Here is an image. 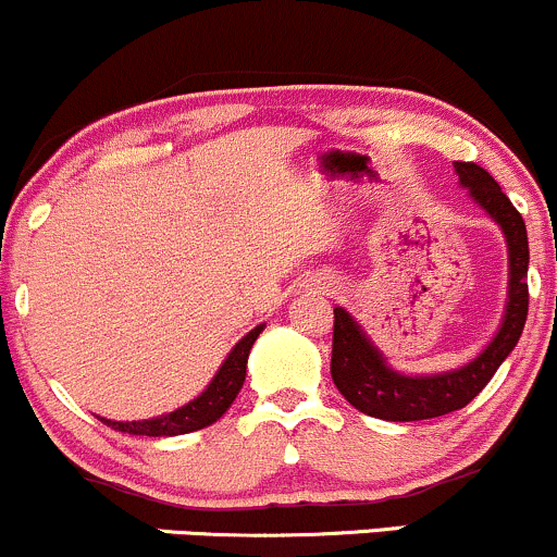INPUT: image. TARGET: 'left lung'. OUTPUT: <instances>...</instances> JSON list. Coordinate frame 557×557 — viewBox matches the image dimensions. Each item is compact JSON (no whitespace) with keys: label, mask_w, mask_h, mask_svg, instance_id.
I'll use <instances>...</instances> for the list:
<instances>
[{"label":"left lung","mask_w":557,"mask_h":557,"mask_svg":"<svg viewBox=\"0 0 557 557\" xmlns=\"http://www.w3.org/2000/svg\"><path fill=\"white\" fill-rule=\"evenodd\" d=\"M459 183L470 190L475 205L505 233L510 255V286L499 332L478 358L444 374L406 376L387 367L363 329L348 310L334 308L332 380L337 391L363 414L387 422H414L444 417L468 406L488 385L523 332L529 315V236L525 223L512 201L502 194L499 183L472 161H454Z\"/></svg>","instance_id":"left-lung-1"}]
</instances>
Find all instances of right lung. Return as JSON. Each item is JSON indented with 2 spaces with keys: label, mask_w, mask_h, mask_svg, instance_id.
Masks as SVG:
<instances>
[{
  "label": "right lung",
  "mask_w": 557,
  "mask_h": 557,
  "mask_svg": "<svg viewBox=\"0 0 557 557\" xmlns=\"http://www.w3.org/2000/svg\"><path fill=\"white\" fill-rule=\"evenodd\" d=\"M262 324L255 326L247 337H242L236 343V348L228 352V358L223 361L220 372L214 374V380L209 382L207 391L199 398L188 400L181 409L170 411V414L153 417V420H137V422H113L100 417V422L109 424V428L119 430V433L129 435H151V438H161V435H183L194 433V430L207 428V424L218 422L220 417L228 411V406L236 400L238 391L244 385V376H247V358L252 350L255 339L260 337Z\"/></svg>",
  "instance_id": "1"
}]
</instances>
